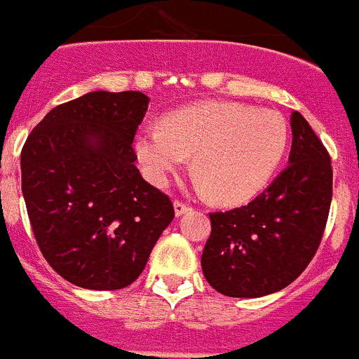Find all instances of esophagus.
<instances>
[{"instance_id":"34e87169","label":"esophagus","mask_w":359,"mask_h":359,"mask_svg":"<svg viewBox=\"0 0 359 359\" xmlns=\"http://www.w3.org/2000/svg\"><path fill=\"white\" fill-rule=\"evenodd\" d=\"M189 210H191L189 205H185V203H182V201H174V212H176L177 218L183 216V214H187Z\"/></svg>"}]
</instances>
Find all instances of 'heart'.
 I'll return each instance as SVG.
<instances>
[{
  "label": "heart",
  "instance_id": "heart-1",
  "mask_svg": "<svg viewBox=\"0 0 359 359\" xmlns=\"http://www.w3.org/2000/svg\"><path fill=\"white\" fill-rule=\"evenodd\" d=\"M289 143L276 111L231 101H208L168 114L162 126L141 128L133 149L143 174L164 185L193 156L191 168L218 203L248 198L268 183Z\"/></svg>",
  "mask_w": 359,
  "mask_h": 359
}]
</instances>
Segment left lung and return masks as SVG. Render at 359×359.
Segmentation results:
<instances>
[{
  "mask_svg": "<svg viewBox=\"0 0 359 359\" xmlns=\"http://www.w3.org/2000/svg\"><path fill=\"white\" fill-rule=\"evenodd\" d=\"M289 164L247 206L210 214L201 258L210 287L233 298L285 289L316 255L333 197V168L300 112L290 114Z\"/></svg>",
  "mask_w": 359,
  "mask_h": 359,
  "instance_id": "1",
  "label": "left lung"
}]
</instances>
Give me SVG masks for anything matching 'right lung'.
<instances>
[{"instance_id":"right-lung-1","label":"right lung","mask_w":359,"mask_h":359,"mask_svg":"<svg viewBox=\"0 0 359 359\" xmlns=\"http://www.w3.org/2000/svg\"><path fill=\"white\" fill-rule=\"evenodd\" d=\"M141 91H90L55 107L20 153L22 197L41 255L76 287L116 290L145 269L174 219L170 198L135 168Z\"/></svg>"}]
</instances>
